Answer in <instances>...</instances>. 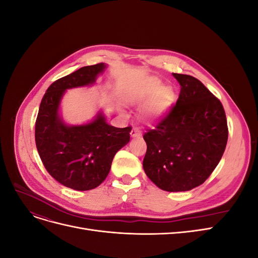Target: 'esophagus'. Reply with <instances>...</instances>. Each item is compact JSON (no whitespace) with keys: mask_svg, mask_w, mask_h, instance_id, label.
Returning a JSON list of instances; mask_svg holds the SVG:
<instances>
[{"mask_svg":"<svg viewBox=\"0 0 258 258\" xmlns=\"http://www.w3.org/2000/svg\"><path fill=\"white\" fill-rule=\"evenodd\" d=\"M131 137L132 138H138V137H141V131H140V129L138 127H135L134 129L131 130Z\"/></svg>","mask_w":258,"mask_h":258,"instance_id":"1","label":"esophagus"}]
</instances>
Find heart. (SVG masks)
Listing matches in <instances>:
<instances>
[{"instance_id":"b5f03b06","label":"heart","mask_w":258,"mask_h":258,"mask_svg":"<svg viewBox=\"0 0 258 258\" xmlns=\"http://www.w3.org/2000/svg\"><path fill=\"white\" fill-rule=\"evenodd\" d=\"M148 101L144 115L147 119H158L172 106L175 100V91L171 86H161L158 80H152L132 97V102L144 103Z\"/></svg>"}]
</instances>
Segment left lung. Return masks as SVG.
Segmentation results:
<instances>
[{
    "instance_id": "obj_1",
    "label": "left lung",
    "mask_w": 258,
    "mask_h": 258,
    "mask_svg": "<svg viewBox=\"0 0 258 258\" xmlns=\"http://www.w3.org/2000/svg\"><path fill=\"white\" fill-rule=\"evenodd\" d=\"M181 85L176 104L143 138V169L166 191H186L205 183L228 140L224 107L199 80L172 73Z\"/></svg>"
}]
</instances>
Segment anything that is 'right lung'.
<instances>
[{
  "mask_svg": "<svg viewBox=\"0 0 258 258\" xmlns=\"http://www.w3.org/2000/svg\"><path fill=\"white\" fill-rule=\"evenodd\" d=\"M106 66L83 67L53 82L46 90L35 122V143L47 172L75 190L96 188L110 172L115 154L130 141L131 127L108 124L102 112L92 121L69 126L59 114L66 90L96 82Z\"/></svg>",
  "mask_w": 258,
  "mask_h": 258,
  "instance_id": "right-lung-1",
  "label": "right lung"
}]
</instances>
